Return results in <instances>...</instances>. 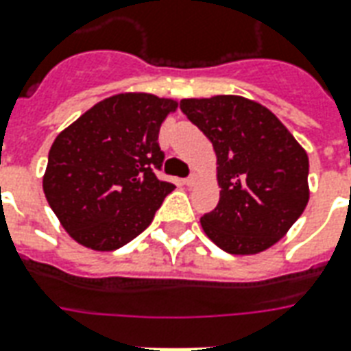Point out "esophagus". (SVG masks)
<instances>
[{"label":"esophagus","mask_w":351,"mask_h":351,"mask_svg":"<svg viewBox=\"0 0 351 351\" xmlns=\"http://www.w3.org/2000/svg\"><path fill=\"white\" fill-rule=\"evenodd\" d=\"M195 182H197V176L195 175H190L188 178H184V184H186V186H195Z\"/></svg>","instance_id":"esophagus-1"}]
</instances>
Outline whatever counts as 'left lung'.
Listing matches in <instances>:
<instances>
[{
  "label": "left lung",
  "instance_id": "left-lung-1",
  "mask_svg": "<svg viewBox=\"0 0 351 351\" xmlns=\"http://www.w3.org/2000/svg\"><path fill=\"white\" fill-rule=\"evenodd\" d=\"M180 110L217 154L220 199L201 217L205 234L232 254L279 241L308 205V156L258 102L220 95L184 99Z\"/></svg>",
  "mask_w": 351,
  "mask_h": 351
}]
</instances>
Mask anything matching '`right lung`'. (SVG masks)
I'll return each instance as SVG.
<instances>
[{"label": "right lung", "instance_id": "1", "mask_svg": "<svg viewBox=\"0 0 351 351\" xmlns=\"http://www.w3.org/2000/svg\"><path fill=\"white\" fill-rule=\"evenodd\" d=\"M175 110V100L125 93L95 104L56 136L43 192L77 243L116 251L150 226L175 190L156 175L165 159L159 127Z\"/></svg>", "mask_w": 351, "mask_h": 351}]
</instances>
